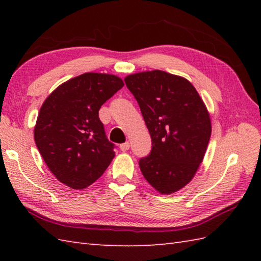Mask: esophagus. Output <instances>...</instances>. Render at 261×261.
<instances>
[{
	"mask_svg": "<svg viewBox=\"0 0 261 261\" xmlns=\"http://www.w3.org/2000/svg\"><path fill=\"white\" fill-rule=\"evenodd\" d=\"M129 148H130V143L129 142H124V143H122V145H120V149H121L122 151L129 150Z\"/></svg>",
	"mask_w": 261,
	"mask_h": 261,
	"instance_id": "1",
	"label": "esophagus"
}]
</instances>
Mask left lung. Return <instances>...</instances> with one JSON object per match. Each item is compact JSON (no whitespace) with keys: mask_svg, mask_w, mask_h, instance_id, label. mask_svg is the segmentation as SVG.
I'll use <instances>...</instances> for the list:
<instances>
[{"mask_svg":"<svg viewBox=\"0 0 261 261\" xmlns=\"http://www.w3.org/2000/svg\"><path fill=\"white\" fill-rule=\"evenodd\" d=\"M151 137V151L139 160L146 180L171 194L192 180L211 137V120L197 91L182 77L163 70L125 77Z\"/></svg>","mask_w":261,"mask_h":261,"instance_id":"left-lung-1","label":"left lung"}]
</instances>
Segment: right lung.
Segmentation results:
<instances>
[{
	"label": "right lung",
	"mask_w": 261,
	"mask_h": 261,
	"mask_svg": "<svg viewBox=\"0 0 261 261\" xmlns=\"http://www.w3.org/2000/svg\"><path fill=\"white\" fill-rule=\"evenodd\" d=\"M110 74L85 73L58 86L39 112L35 141L55 177L74 190L98 179L114 158V143L98 118L102 105L123 87Z\"/></svg>",
	"instance_id": "obj_1"
}]
</instances>
